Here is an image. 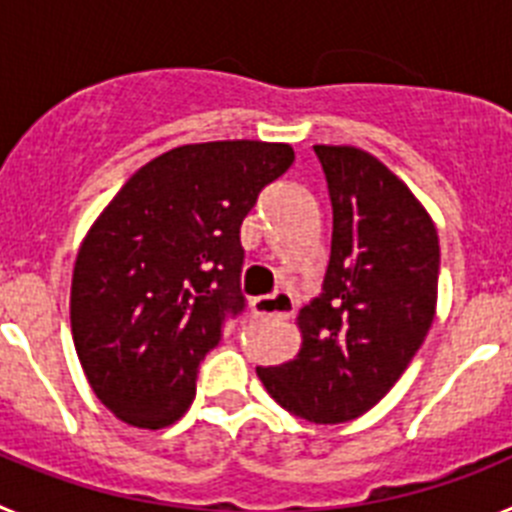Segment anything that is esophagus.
Masks as SVG:
<instances>
[{"label": "esophagus", "mask_w": 512, "mask_h": 512, "mask_svg": "<svg viewBox=\"0 0 512 512\" xmlns=\"http://www.w3.org/2000/svg\"><path fill=\"white\" fill-rule=\"evenodd\" d=\"M251 312L256 318L264 320H287L295 315V302L292 297L279 292V295H266V297H253Z\"/></svg>", "instance_id": "obj_1"}]
</instances>
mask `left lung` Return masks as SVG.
<instances>
[{"mask_svg":"<svg viewBox=\"0 0 512 512\" xmlns=\"http://www.w3.org/2000/svg\"><path fill=\"white\" fill-rule=\"evenodd\" d=\"M333 205L323 295L297 315L295 359L256 366L287 413L348 423L395 387L438 302V230L400 176L356 146H315Z\"/></svg>","mask_w":512,"mask_h":512,"instance_id":"left-lung-1","label":"left lung"}]
</instances>
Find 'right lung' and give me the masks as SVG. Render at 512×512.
<instances>
[{"instance_id": "1", "label": "right lung", "mask_w": 512, "mask_h": 512, "mask_svg": "<svg viewBox=\"0 0 512 512\" xmlns=\"http://www.w3.org/2000/svg\"><path fill=\"white\" fill-rule=\"evenodd\" d=\"M292 161L289 143H189L140 166L99 212L76 253L71 336L117 420L158 431L187 413L197 366L243 310V217Z\"/></svg>"}]
</instances>
